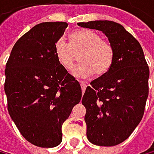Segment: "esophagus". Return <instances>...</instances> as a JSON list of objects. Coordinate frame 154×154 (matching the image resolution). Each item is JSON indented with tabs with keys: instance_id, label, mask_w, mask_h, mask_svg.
Masks as SVG:
<instances>
[{
	"instance_id": "1",
	"label": "esophagus",
	"mask_w": 154,
	"mask_h": 154,
	"mask_svg": "<svg viewBox=\"0 0 154 154\" xmlns=\"http://www.w3.org/2000/svg\"><path fill=\"white\" fill-rule=\"evenodd\" d=\"M80 85H81V88H82V91H83V94H84V91H85L86 88H87V84L84 83L83 81H80Z\"/></svg>"
}]
</instances>
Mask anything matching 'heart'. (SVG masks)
<instances>
[{"label":"heart","instance_id":"b5f03b06","mask_svg":"<svg viewBox=\"0 0 154 154\" xmlns=\"http://www.w3.org/2000/svg\"><path fill=\"white\" fill-rule=\"evenodd\" d=\"M54 52L59 63L67 71L72 70L79 56L81 63L73 71L78 77H89L94 73L96 75L105 74L115 60L113 45L89 30L71 33L69 43L60 38L54 45Z\"/></svg>","mask_w":154,"mask_h":154}]
</instances>
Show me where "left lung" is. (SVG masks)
<instances>
[{
	"mask_svg": "<svg viewBox=\"0 0 154 154\" xmlns=\"http://www.w3.org/2000/svg\"><path fill=\"white\" fill-rule=\"evenodd\" d=\"M101 31L115 49L109 70L87 87L82 104L87 110V137L91 144L112 146L122 143L144 116L149 95V69L136 38L113 21L78 23Z\"/></svg>",
	"mask_w": 154,
	"mask_h": 154,
	"instance_id": "left-lung-1",
	"label": "left lung"
}]
</instances>
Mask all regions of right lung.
<instances>
[{"label": "right lung", "mask_w": 154, "mask_h": 154, "mask_svg": "<svg viewBox=\"0 0 154 154\" xmlns=\"http://www.w3.org/2000/svg\"><path fill=\"white\" fill-rule=\"evenodd\" d=\"M65 22L40 23L14 44L5 64L8 110L22 136L41 148L62 143V125L80 102L79 82L59 63L54 52Z\"/></svg>", "instance_id": "right-lung-1"}]
</instances>
